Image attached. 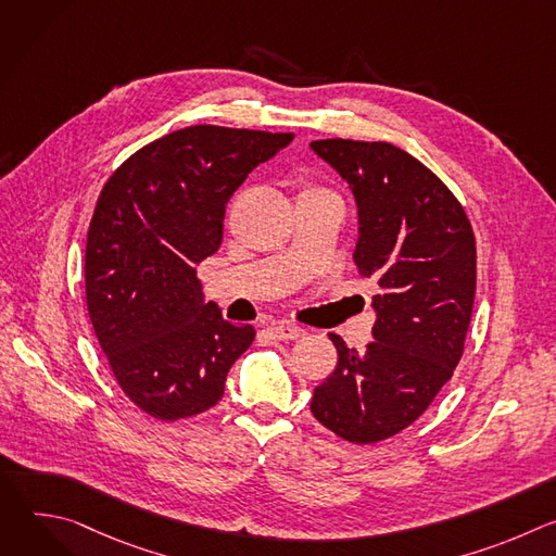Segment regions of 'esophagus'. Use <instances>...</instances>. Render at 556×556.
Here are the masks:
<instances>
[{
    "instance_id": "obj_1",
    "label": "esophagus",
    "mask_w": 556,
    "mask_h": 556,
    "mask_svg": "<svg viewBox=\"0 0 556 556\" xmlns=\"http://www.w3.org/2000/svg\"><path fill=\"white\" fill-rule=\"evenodd\" d=\"M270 332H273L277 339H281V341H296V339L305 337V330L299 328V326H294V324H277V326L270 328Z\"/></svg>"
}]
</instances>
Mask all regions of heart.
Returning a JSON list of instances; mask_svg holds the SVG:
<instances>
[{"label":"heart","instance_id":"obj_1","mask_svg":"<svg viewBox=\"0 0 556 556\" xmlns=\"http://www.w3.org/2000/svg\"><path fill=\"white\" fill-rule=\"evenodd\" d=\"M305 191H319V189H316V187H307Z\"/></svg>","mask_w":556,"mask_h":556}]
</instances>
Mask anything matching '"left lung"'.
Segmentation results:
<instances>
[{
	"label": "left lung",
	"instance_id": "1",
	"mask_svg": "<svg viewBox=\"0 0 556 556\" xmlns=\"http://www.w3.org/2000/svg\"><path fill=\"white\" fill-rule=\"evenodd\" d=\"M358 204V273L374 279V341L363 352L330 334L337 369L314 389L312 416L352 444L387 440L416 422L453 376L470 324L478 251L448 187L389 142L309 144Z\"/></svg>",
	"mask_w": 556,
	"mask_h": 556
}]
</instances>
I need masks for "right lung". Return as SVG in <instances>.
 I'll list each match as a JSON object with an SVG mask.
<instances>
[{"label":"right lung","mask_w":556,"mask_h":556,"mask_svg":"<svg viewBox=\"0 0 556 556\" xmlns=\"http://www.w3.org/2000/svg\"><path fill=\"white\" fill-rule=\"evenodd\" d=\"M294 134L193 125L157 138L105 182L88 230L86 301L127 399L176 422L215 407L253 326L204 303L198 266L222 244L226 202Z\"/></svg>","instance_id":"1"}]
</instances>
